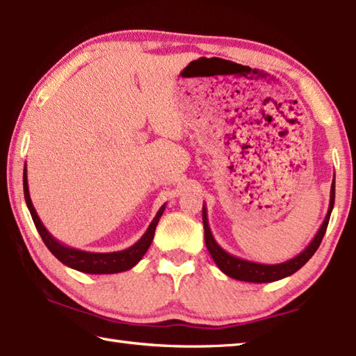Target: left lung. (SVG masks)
Wrapping results in <instances>:
<instances>
[{"instance_id": "8db88e82", "label": "left lung", "mask_w": 356, "mask_h": 356, "mask_svg": "<svg viewBox=\"0 0 356 356\" xmlns=\"http://www.w3.org/2000/svg\"><path fill=\"white\" fill-rule=\"evenodd\" d=\"M333 206H334V179H333V184H331L328 212H327V216H325L321 229L317 231L314 238L311 240V243L306 246L298 256H295L293 259H289V261L281 262V264H257V262L245 261V259L229 254V252L222 250L213 238L212 231H210V226H209V220H207V209L206 206H202V222H204V238H206V246L210 252V256H212V259L215 261V264L218 265L221 272L227 276H231L234 280L246 281V282L278 281V280L286 278V276L293 275L295 272H298V270L303 267V265L308 262L312 256H314V252L317 251L318 245H321L322 238L325 236V231H327Z\"/></svg>"}]
</instances>
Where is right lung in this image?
Returning <instances> with one entry per match:
<instances>
[{
  "label": "right lung",
  "instance_id": "1",
  "mask_svg": "<svg viewBox=\"0 0 356 356\" xmlns=\"http://www.w3.org/2000/svg\"><path fill=\"white\" fill-rule=\"evenodd\" d=\"M23 193H25L26 206L29 209V213L33 216L35 229L39 231L42 240H44L47 248L51 251V254L55 256L58 261H61L64 265H67V267L78 270V272L91 273V275L120 273V272H125V270H130L131 267H135V265L141 261L143 256L146 254L150 243H152L155 227L159 225L160 216L163 215L165 207H166V204H163V206L160 207V210L155 215V218L149 225L147 231L144 232V236L138 240L135 245H131L130 248L122 250V251H114V252H89V251L70 248V246L61 243L47 231L44 222L40 221L38 212H35L31 197H29L26 163H25V170H23Z\"/></svg>",
  "mask_w": 356,
  "mask_h": 356
}]
</instances>
